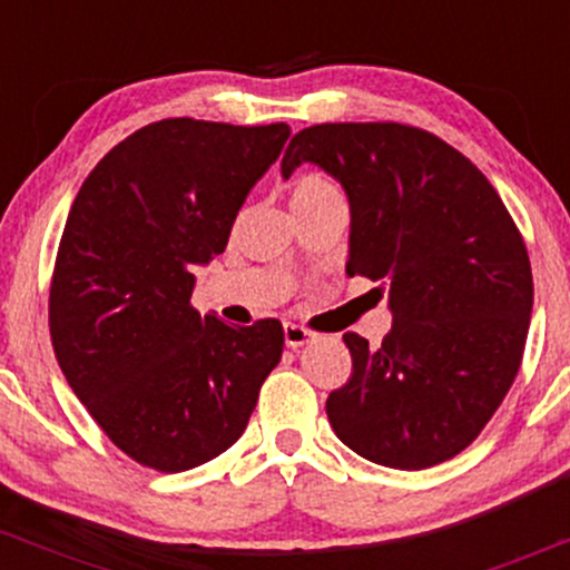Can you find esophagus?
Listing matches in <instances>:
<instances>
[{
	"instance_id": "obj_1",
	"label": "esophagus",
	"mask_w": 570,
	"mask_h": 570,
	"mask_svg": "<svg viewBox=\"0 0 570 570\" xmlns=\"http://www.w3.org/2000/svg\"><path fill=\"white\" fill-rule=\"evenodd\" d=\"M284 340L289 348H303V345H307L313 340V332L299 324H284Z\"/></svg>"
}]
</instances>
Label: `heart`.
<instances>
[{
    "label": "heart",
    "mask_w": 570,
    "mask_h": 570,
    "mask_svg": "<svg viewBox=\"0 0 570 570\" xmlns=\"http://www.w3.org/2000/svg\"><path fill=\"white\" fill-rule=\"evenodd\" d=\"M332 200H343V193L322 171H303L292 181V206H318Z\"/></svg>",
    "instance_id": "obj_1"
}]
</instances>
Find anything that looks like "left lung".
Returning a JSON list of instances; mask_svg holds the SVG:
<instances>
[{"label": "left lung", "mask_w": 570, "mask_h": 570, "mask_svg": "<svg viewBox=\"0 0 570 570\" xmlns=\"http://www.w3.org/2000/svg\"><path fill=\"white\" fill-rule=\"evenodd\" d=\"M335 176L351 203L348 276L377 281L394 313L370 348L343 340L353 372L326 399L353 453L429 469L469 448L512 389L525 351L533 276L525 240L485 174L429 130L324 122L286 147Z\"/></svg>", "instance_id": "left-lung-1"}]
</instances>
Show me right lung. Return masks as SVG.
<instances>
[{
    "instance_id": "add662e5",
    "label": "right lung",
    "mask_w": 570,
    "mask_h": 570,
    "mask_svg": "<svg viewBox=\"0 0 570 570\" xmlns=\"http://www.w3.org/2000/svg\"><path fill=\"white\" fill-rule=\"evenodd\" d=\"M286 122H149L77 193L50 281L58 367L104 434L158 472L200 466L244 434L284 326L200 316L193 267L222 254Z\"/></svg>"
}]
</instances>
